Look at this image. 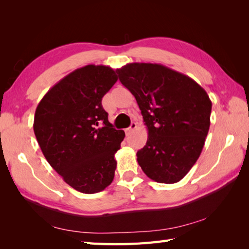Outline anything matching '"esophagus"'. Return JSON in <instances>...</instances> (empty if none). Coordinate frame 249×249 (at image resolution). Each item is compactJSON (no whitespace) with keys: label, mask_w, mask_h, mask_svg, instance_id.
Segmentation results:
<instances>
[{"label":"esophagus","mask_w":249,"mask_h":249,"mask_svg":"<svg viewBox=\"0 0 249 249\" xmlns=\"http://www.w3.org/2000/svg\"><path fill=\"white\" fill-rule=\"evenodd\" d=\"M136 128H137V123H135V122H133V123L130 124L129 127H128L127 129H126V135H127V136L130 135Z\"/></svg>","instance_id":"obj_1"}]
</instances>
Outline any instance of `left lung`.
I'll return each mask as SVG.
<instances>
[{"instance_id": "1", "label": "left lung", "mask_w": 249, "mask_h": 249, "mask_svg": "<svg viewBox=\"0 0 249 249\" xmlns=\"http://www.w3.org/2000/svg\"><path fill=\"white\" fill-rule=\"evenodd\" d=\"M115 71L135 96L149 134L137 152L139 166L157 183L181 181L197 161L209 133V95L192 78L161 64L130 63Z\"/></svg>"}]
</instances>
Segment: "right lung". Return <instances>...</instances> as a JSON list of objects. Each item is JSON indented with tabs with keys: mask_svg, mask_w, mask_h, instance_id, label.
<instances>
[{
	"mask_svg": "<svg viewBox=\"0 0 249 249\" xmlns=\"http://www.w3.org/2000/svg\"><path fill=\"white\" fill-rule=\"evenodd\" d=\"M118 81L109 66L87 65L54 84L37 106L34 134L50 166L73 189L95 194L112 183L115 153L125 133L103 108Z\"/></svg>",
	"mask_w": 249,
	"mask_h": 249,
	"instance_id": "1",
	"label": "right lung"
}]
</instances>
